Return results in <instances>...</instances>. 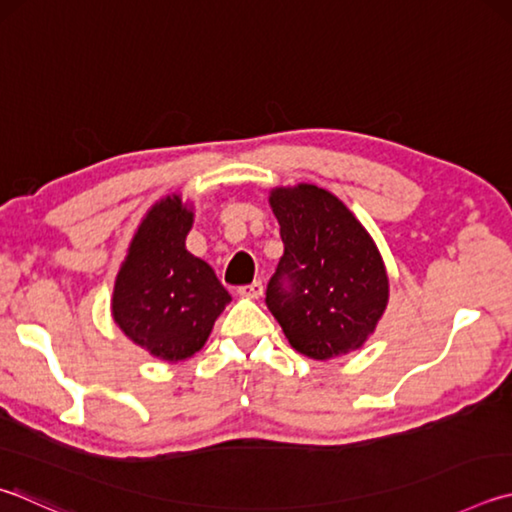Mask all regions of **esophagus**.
Instances as JSON below:
<instances>
[{"label": "esophagus", "mask_w": 512, "mask_h": 512, "mask_svg": "<svg viewBox=\"0 0 512 512\" xmlns=\"http://www.w3.org/2000/svg\"><path fill=\"white\" fill-rule=\"evenodd\" d=\"M237 293H239L241 297H250V300H257V297L264 293V284L259 282V280H255V282H250V284H246V286H239Z\"/></svg>", "instance_id": "obj_1"}]
</instances>
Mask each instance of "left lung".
Wrapping results in <instances>:
<instances>
[{"mask_svg": "<svg viewBox=\"0 0 512 512\" xmlns=\"http://www.w3.org/2000/svg\"><path fill=\"white\" fill-rule=\"evenodd\" d=\"M284 255L266 306L295 351L329 360L360 349L383 315L389 280L374 239L349 208L318 185L271 192Z\"/></svg>", "mask_w": 512, "mask_h": 512, "instance_id": "obj_1", "label": "left lung"}]
</instances>
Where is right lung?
I'll list each match as a JSON object with an SVG mask.
<instances>
[{"label": "right lung", "mask_w": 512, "mask_h": 512, "mask_svg": "<svg viewBox=\"0 0 512 512\" xmlns=\"http://www.w3.org/2000/svg\"><path fill=\"white\" fill-rule=\"evenodd\" d=\"M192 210L179 194L147 212L116 275L111 315L129 340L176 362L197 353L230 295L212 268L185 248Z\"/></svg>", "instance_id": "obj_1"}]
</instances>
